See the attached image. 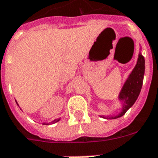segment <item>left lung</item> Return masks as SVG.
Masks as SVG:
<instances>
[{
  "instance_id": "8db88e82",
  "label": "left lung",
  "mask_w": 158,
  "mask_h": 158,
  "mask_svg": "<svg viewBox=\"0 0 158 158\" xmlns=\"http://www.w3.org/2000/svg\"><path fill=\"white\" fill-rule=\"evenodd\" d=\"M140 49L141 50V47ZM144 73L145 59L140 51L136 64L127 77L118 95V100L121 101V112H119L115 115H100V117L105 119H117L126 114V112L134 105L140 94L143 83Z\"/></svg>"
}]
</instances>
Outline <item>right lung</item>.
Wrapping results in <instances>:
<instances>
[{
  "label": "right lung",
  "mask_w": 158,
  "mask_h": 158,
  "mask_svg": "<svg viewBox=\"0 0 158 158\" xmlns=\"http://www.w3.org/2000/svg\"><path fill=\"white\" fill-rule=\"evenodd\" d=\"M17 106H18V104H17ZM60 121V118H59V119H55V120H53V121H51V122H49V123H43L44 124V125H49V124H54V123H56V122H58V121Z\"/></svg>",
  "instance_id": "right-lung-1"
}]
</instances>
